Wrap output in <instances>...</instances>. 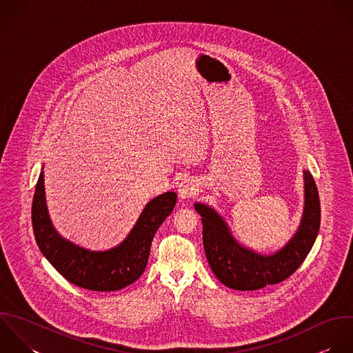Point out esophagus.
<instances>
[{"label": "esophagus", "instance_id": "1", "mask_svg": "<svg viewBox=\"0 0 353 353\" xmlns=\"http://www.w3.org/2000/svg\"><path fill=\"white\" fill-rule=\"evenodd\" d=\"M179 196L180 199H188L198 192V184L191 179H184L179 185Z\"/></svg>", "mask_w": 353, "mask_h": 353}]
</instances>
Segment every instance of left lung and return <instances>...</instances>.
I'll return each instance as SVG.
<instances>
[{
	"instance_id": "1",
	"label": "left lung",
	"mask_w": 353,
	"mask_h": 353,
	"mask_svg": "<svg viewBox=\"0 0 353 353\" xmlns=\"http://www.w3.org/2000/svg\"><path fill=\"white\" fill-rule=\"evenodd\" d=\"M202 217L203 248L217 279L234 290H259L288 279L311 252L321 227V201L315 180L304 170V210L293 238L272 254L241 245L225 219L209 205L195 202Z\"/></svg>"
}]
</instances>
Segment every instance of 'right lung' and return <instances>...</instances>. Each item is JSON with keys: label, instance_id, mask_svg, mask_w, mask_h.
Wrapping results in <instances>:
<instances>
[{"label": "right lung", "instance_id": "right-lung-1", "mask_svg": "<svg viewBox=\"0 0 353 353\" xmlns=\"http://www.w3.org/2000/svg\"><path fill=\"white\" fill-rule=\"evenodd\" d=\"M176 201L177 194L172 191L155 196L145 205L134 227L119 245L94 252L70 242L53 227L41 170L31 208L34 236L42 256L72 285L93 292L121 290L144 272L154 235L174 209Z\"/></svg>", "mask_w": 353, "mask_h": 353}]
</instances>
